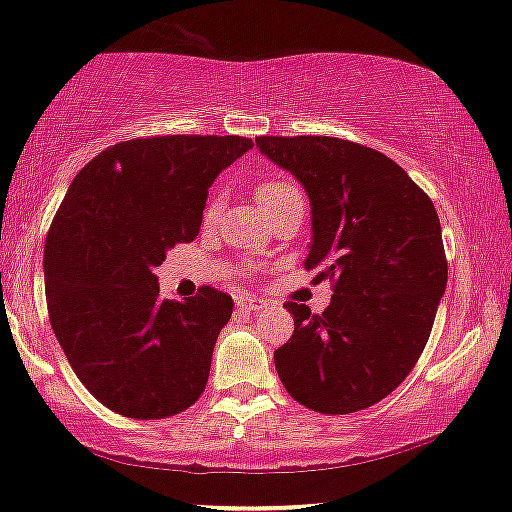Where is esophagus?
Returning <instances> with one entry per match:
<instances>
[{
  "label": "esophagus",
  "mask_w": 512,
  "mask_h": 512,
  "mask_svg": "<svg viewBox=\"0 0 512 512\" xmlns=\"http://www.w3.org/2000/svg\"><path fill=\"white\" fill-rule=\"evenodd\" d=\"M235 304H237L239 311H249V313L261 311V308L266 306V304H263L261 299H256V296H244V294H242V296H237Z\"/></svg>",
  "instance_id": "1"
}]
</instances>
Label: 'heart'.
<instances>
[{"label": "heart", "mask_w": 512, "mask_h": 512, "mask_svg": "<svg viewBox=\"0 0 512 512\" xmlns=\"http://www.w3.org/2000/svg\"><path fill=\"white\" fill-rule=\"evenodd\" d=\"M292 192H296V187L292 185V182H287V180H275V178H273V180H263L261 185L256 187V199H258V204H261V208H263L266 204H270V201L285 197V194H292ZM220 208H223V201H220V197L208 199L206 211H204V220H206V223H211V220L218 218Z\"/></svg>", "instance_id": "1"}]
</instances>
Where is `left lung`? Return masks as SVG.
<instances>
[{
    "label": "left lung",
    "instance_id": "left-lung-1",
    "mask_svg": "<svg viewBox=\"0 0 512 512\" xmlns=\"http://www.w3.org/2000/svg\"><path fill=\"white\" fill-rule=\"evenodd\" d=\"M311 201L306 268L330 277V306L287 301L294 334L275 351L289 396L325 415L382 401L418 363L444 296L439 216L399 163L337 137H258Z\"/></svg>",
    "mask_w": 512,
    "mask_h": 512
}]
</instances>
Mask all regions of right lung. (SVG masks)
I'll use <instances>...</instances> for the list:
<instances>
[{
    "label": "right lung",
    "mask_w": 512,
    "mask_h": 512,
    "mask_svg": "<svg viewBox=\"0 0 512 512\" xmlns=\"http://www.w3.org/2000/svg\"><path fill=\"white\" fill-rule=\"evenodd\" d=\"M251 147L237 135L128 140L68 187L44 244L49 320L78 380L113 413L161 420L204 391L232 299L213 287L161 299L156 268L199 235L208 187Z\"/></svg>",
    "instance_id": "right-lung-1"
}]
</instances>
